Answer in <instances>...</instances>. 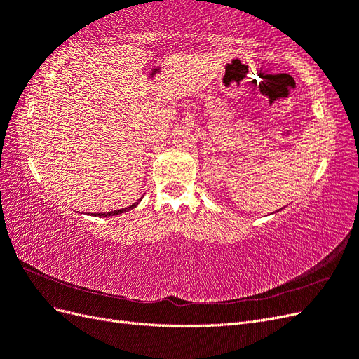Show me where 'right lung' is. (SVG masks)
Wrapping results in <instances>:
<instances>
[{"mask_svg":"<svg viewBox=\"0 0 359 359\" xmlns=\"http://www.w3.org/2000/svg\"><path fill=\"white\" fill-rule=\"evenodd\" d=\"M139 202H140V199H139L137 202H135L133 205L127 206V208H121V210H116V211H109V212H95V214H93V215H94V217H112V215H119V214H123V212H127V211H130V210L136 208Z\"/></svg>","mask_w":359,"mask_h":359,"instance_id":"1","label":"right lung"}]
</instances>
